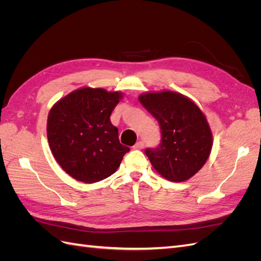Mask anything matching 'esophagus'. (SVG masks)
<instances>
[{
    "label": "esophagus",
    "instance_id": "34e87169",
    "mask_svg": "<svg viewBox=\"0 0 261 261\" xmlns=\"http://www.w3.org/2000/svg\"><path fill=\"white\" fill-rule=\"evenodd\" d=\"M144 146H145V143H144V141L140 140V141H138V143H136V145L134 146L133 148H134V149H143Z\"/></svg>",
    "mask_w": 261,
    "mask_h": 261
}]
</instances>
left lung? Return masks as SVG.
I'll return each mask as SVG.
<instances>
[{
    "label": "left lung",
    "mask_w": 261,
    "mask_h": 261,
    "mask_svg": "<svg viewBox=\"0 0 261 261\" xmlns=\"http://www.w3.org/2000/svg\"><path fill=\"white\" fill-rule=\"evenodd\" d=\"M140 103L160 125L161 141L145 150L152 167L171 181L194 176L209 158L212 134L206 116L192 100L173 91L148 92Z\"/></svg>",
    "instance_id": "left-lung-1"
}]
</instances>
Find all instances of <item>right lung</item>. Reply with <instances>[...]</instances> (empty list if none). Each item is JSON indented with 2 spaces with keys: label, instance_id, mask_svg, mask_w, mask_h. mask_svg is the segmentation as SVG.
<instances>
[{
  "label": "right lung",
  "instance_id": "add662e5",
  "mask_svg": "<svg viewBox=\"0 0 261 261\" xmlns=\"http://www.w3.org/2000/svg\"><path fill=\"white\" fill-rule=\"evenodd\" d=\"M121 92L82 88L67 94L50 110L48 141L55 160L68 175L84 183L102 180L120 167L129 148L118 139L110 121Z\"/></svg>",
  "mask_w": 261,
  "mask_h": 261
}]
</instances>
